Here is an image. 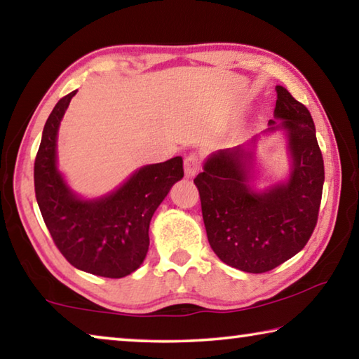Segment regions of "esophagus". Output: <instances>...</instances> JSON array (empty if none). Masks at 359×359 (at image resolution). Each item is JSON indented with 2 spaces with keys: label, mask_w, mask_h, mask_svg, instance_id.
<instances>
[{
  "label": "esophagus",
  "mask_w": 359,
  "mask_h": 359,
  "mask_svg": "<svg viewBox=\"0 0 359 359\" xmlns=\"http://www.w3.org/2000/svg\"><path fill=\"white\" fill-rule=\"evenodd\" d=\"M201 168V158L196 154H190L185 156V175L187 177H193L194 174Z\"/></svg>",
  "instance_id": "1"
}]
</instances>
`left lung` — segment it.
<instances>
[{"label":"left lung","mask_w":359,"mask_h":359,"mask_svg":"<svg viewBox=\"0 0 359 359\" xmlns=\"http://www.w3.org/2000/svg\"><path fill=\"white\" fill-rule=\"evenodd\" d=\"M274 117L266 131L287 133L291 172L287 182L257 191L253 149L212 154L194 179L212 250L236 269L263 274L301 252L318 220L325 182L323 156L307 107L277 85Z\"/></svg>","instance_id":"8db88e82"}]
</instances>
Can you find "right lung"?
I'll list each match as a JSON object with an SVG mask.
<instances>
[{"instance_id": "1", "label": "right lung", "mask_w": 359, "mask_h": 359, "mask_svg": "<svg viewBox=\"0 0 359 359\" xmlns=\"http://www.w3.org/2000/svg\"><path fill=\"white\" fill-rule=\"evenodd\" d=\"M63 96L44 125L34 160L36 201L53 242L69 263L93 276L120 278L135 272L149 250V226L158 205L184 177V160L174 156L147 165L117 190L82 199L57 168V135L69 101Z\"/></svg>"}]
</instances>
